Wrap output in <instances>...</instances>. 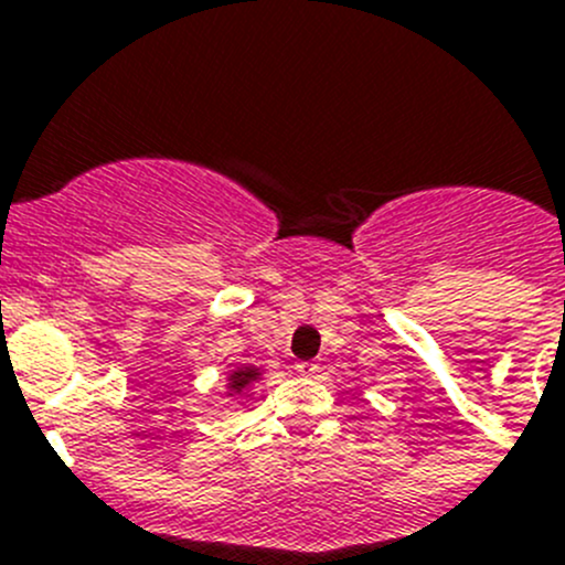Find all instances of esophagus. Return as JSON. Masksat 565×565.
Masks as SVG:
<instances>
[{
	"label": "esophagus",
	"instance_id": "34e87169",
	"mask_svg": "<svg viewBox=\"0 0 565 565\" xmlns=\"http://www.w3.org/2000/svg\"><path fill=\"white\" fill-rule=\"evenodd\" d=\"M295 371L303 373V376H312V373L318 371V362H298V365H295Z\"/></svg>",
	"mask_w": 565,
	"mask_h": 565
}]
</instances>
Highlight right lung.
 Wrapping results in <instances>:
<instances>
[{
    "mask_svg": "<svg viewBox=\"0 0 565 565\" xmlns=\"http://www.w3.org/2000/svg\"><path fill=\"white\" fill-rule=\"evenodd\" d=\"M253 379H258L256 367H239V371L231 373L228 384H231V390H234V393H242V390H245L247 384L253 382Z\"/></svg>",
    "mask_w": 565,
    "mask_h": 565,
    "instance_id": "1",
    "label": "right lung"
}]
</instances>
